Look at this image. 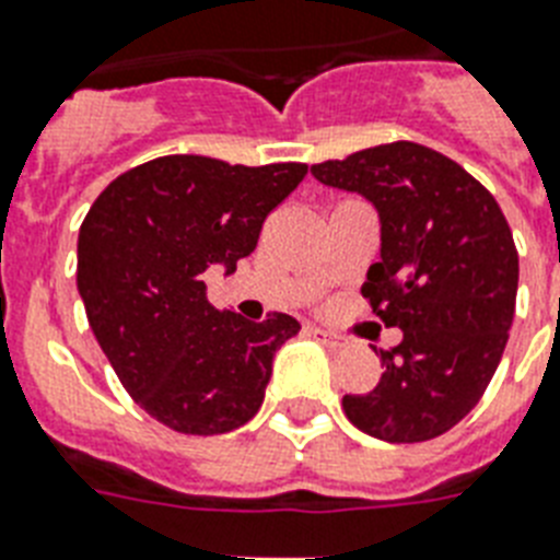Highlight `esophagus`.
Instances as JSON below:
<instances>
[{"mask_svg": "<svg viewBox=\"0 0 560 560\" xmlns=\"http://www.w3.org/2000/svg\"><path fill=\"white\" fill-rule=\"evenodd\" d=\"M307 336H313V339H319V342L330 345V348H345V345H348V336L330 334V330H325V327H316V325L307 327Z\"/></svg>", "mask_w": 560, "mask_h": 560, "instance_id": "1", "label": "esophagus"}]
</instances>
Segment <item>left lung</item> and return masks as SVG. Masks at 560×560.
<instances>
[{"instance_id": "8db88e82", "label": "left lung", "mask_w": 560, "mask_h": 560, "mask_svg": "<svg viewBox=\"0 0 560 560\" xmlns=\"http://www.w3.org/2000/svg\"><path fill=\"white\" fill-rule=\"evenodd\" d=\"M322 184L362 192L383 218V258L362 288L402 342L348 420L388 443H422L480 402L515 316L517 249L494 195L452 158L411 140L313 163Z\"/></svg>"}]
</instances>
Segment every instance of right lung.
I'll list each match as a JSON object with an SVG mask.
<instances>
[{"mask_svg":"<svg viewBox=\"0 0 560 560\" xmlns=\"http://www.w3.org/2000/svg\"><path fill=\"white\" fill-rule=\"evenodd\" d=\"M304 163L230 166L166 154L117 175L77 241V288L100 348L129 397L180 434H224L265 402L272 357L299 322L212 307L203 270L233 272Z\"/></svg>","mask_w":560,"mask_h":560,"instance_id":"add662e5","label":"right lung"}]
</instances>
